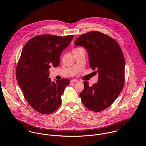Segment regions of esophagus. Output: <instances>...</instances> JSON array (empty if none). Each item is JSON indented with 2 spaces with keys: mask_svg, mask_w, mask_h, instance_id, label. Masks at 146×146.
Listing matches in <instances>:
<instances>
[{
  "mask_svg": "<svg viewBox=\"0 0 146 146\" xmlns=\"http://www.w3.org/2000/svg\"><path fill=\"white\" fill-rule=\"evenodd\" d=\"M79 81L77 80V79H72L71 80V82L72 83H76V82H78Z\"/></svg>",
  "mask_w": 146,
  "mask_h": 146,
  "instance_id": "34e87169",
  "label": "esophagus"
}]
</instances>
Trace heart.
Wrapping results in <instances>:
<instances>
[{"mask_svg": "<svg viewBox=\"0 0 146 146\" xmlns=\"http://www.w3.org/2000/svg\"><path fill=\"white\" fill-rule=\"evenodd\" d=\"M76 49H77V48H76Z\"/></svg>", "mask_w": 146, "mask_h": 146, "instance_id": "1", "label": "heart"}]
</instances>
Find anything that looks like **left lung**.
Wrapping results in <instances>:
<instances>
[{
    "mask_svg": "<svg viewBox=\"0 0 146 146\" xmlns=\"http://www.w3.org/2000/svg\"><path fill=\"white\" fill-rule=\"evenodd\" d=\"M74 44L86 49L89 65L99 75L98 83L92 86L84 82L80 94L82 102L91 111H103L115 101L124 87L125 62L122 50L115 39L97 31L81 35Z\"/></svg>",
    "mask_w": 146,
    "mask_h": 146,
    "instance_id": "left-lung-1",
    "label": "left lung"
}]
</instances>
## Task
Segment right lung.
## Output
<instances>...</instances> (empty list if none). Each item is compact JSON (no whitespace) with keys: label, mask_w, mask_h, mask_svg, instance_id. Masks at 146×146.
I'll return each mask as SVG.
<instances>
[{"label":"right lung","mask_w":146,"mask_h":146,"mask_svg":"<svg viewBox=\"0 0 146 146\" xmlns=\"http://www.w3.org/2000/svg\"><path fill=\"white\" fill-rule=\"evenodd\" d=\"M74 36L49 34L33 37L24 46L17 63L16 76L28 104L43 114H50L62 103L61 96L70 81L68 79L51 82L49 69L58 67L63 50Z\"/></svg>","instance_id":"1"}]
</instances>
